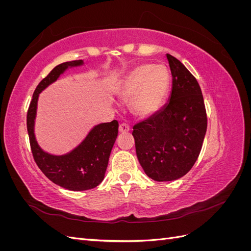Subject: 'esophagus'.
<instances>
[{"mask_svg": "<svg viewBox=\"0 0 251 251\" xmlns=\"http://www.w3.org/2000/svg\"><path fill=\"white\" fill-rule=\"evenodd\" d=\"M128 131H130V126H128L126 123L120 124V126H119V133H126Z\"/></svg>", "mask_w": 251, "mask_h": 251, "instance_id": "34e87169", "label": "esophagus"}]
</instances>
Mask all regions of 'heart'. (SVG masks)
<instances>
[{"label": "heart", "instance_id": "1", "mask_svg": "<svg viewBox=\"0 0 251 251\" xmlns=\"http://www.w3.org/2000/svg\"><path fill=\"white\" fill-rule=\"evenodd\" d=\"M170 74L162 65L143 64L136 67L121 82L118 94L128 100L132 111L138 116L156 112L168 94Z\"/></svg>", "mask_w": 251, "mask_h": 251}]
</instances>
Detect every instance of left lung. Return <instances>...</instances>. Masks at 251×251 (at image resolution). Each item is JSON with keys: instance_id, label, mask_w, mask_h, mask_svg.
Returning a JSON list of instances; mask_svg holds the SVG:
<instances>
[{"instance_id": "obj_1", "label": "left lung", "mask_w": 251, "mask_h": 251, "mask_svg": "<svg viewBox=\"0 0 251 251\" xmlns=\"http://www.w3.org/2000/svg\"><path fill=\"white\" fill-rule=\"evenodd\" d=\"M172 76L170 100L162 109L133 126L136 154L155 181L183 177L197 161L207 128L198 81L179 59L166 54Z\"/></svg>"}]
</instances>
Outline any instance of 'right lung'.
Segmentation results:
<instances>
[{
  "label": "right lung",
  "mask_w": 251,
  "mask_h": 251,
  "mask_svg": "<svg viewBox=\"0 0 251 251\" xmlns=\"http://www.w3.org/2000/svg\"><path fill=\"white\" fill-rule=\"evenodd\" d=\"M83 65L81 59L66 62L37 85L27 112V131L34 161L53 183L69 191H87L96 187L104 178L112 148L118 135V121L95 126L78 147L65 155H51L43 151L34 135L37 100L43 90L54 82L68 68Z\"/></svg>",
  "instance_id": "1"
}]
</instances>
